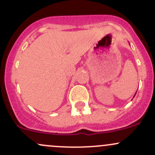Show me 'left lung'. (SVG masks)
<instances>
[{"instance_id": "8db88e82", "label": "left lung", "mask_w": 155, "mask_h": 155, "mask_svg": "<svg viewBox=\"0 0 155 155\" xmlns=\"http://www.w3.org/2000/svg\"><path fill=\"white\" fill-rule=\"evenodd\" d=\"M135 95H136V94H135ZM135 95H134V97H135Z\"/></svg>"}]
</instances>
